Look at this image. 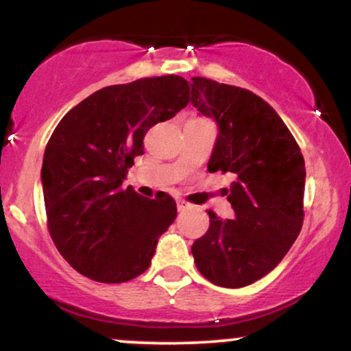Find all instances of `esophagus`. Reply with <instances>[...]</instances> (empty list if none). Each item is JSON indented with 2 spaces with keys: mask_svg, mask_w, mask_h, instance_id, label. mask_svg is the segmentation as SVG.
I'll list each match as a JSON object with an SVG mask.
<instances>
[{
  "mask_svg": "<svg viewBox=\"0 0 351 351\" xmlns=\"http://www.w3.org/2000/svg\"><path fill=\"white\" fill-rule=\"evenodd\" d=\"M176 206H178L180 211H183V209L188 208V203H186V201H184V199L178 198V199H176Z\"/></svg>",
  "mask_w": 351,
  "mask_h": 351,
  "instance_id": "obj_1",
  "label": "esophagus"
}]
</instances>
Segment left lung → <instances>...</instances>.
<instances>
[{
    "label": "left lung",
    "mask_w": 351,
    "mask_h": 351,
    "mask_svg": "<svg viewBox=\"0 0 351 351\" xmlns=\"http://www.w3.org/2000/svg\"><path fill=\"white\" fill-rule=\"evenodd\" d=\"M191 104L217 125L208 170L231 173L234 216L208 211L209 229L191 245L198 271L219 287L239 289L280 263L304 223L305 163L274 108L247 88L193 77Z\"/></svg>",
    "instance_id": "left-lung-1"
}]
</instances>
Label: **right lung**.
Here are the masks:
<instances>
[{
  "mask_svg": "<svg viewBox=\"0 0 351 351\" xmlns=\"http://www.w3.org/2000/svg\"><path fill=\"white\" fill-rule=\"evenodd\" d=\"M188 90L173 74L104 87L56 127L41 168L47 224L58 251L88 279H135L175 221L170 195L143 198L123 180L145 134L186 107Z\"/></svg>",
  "mask_w": 351,
  "mask_h": 351,
  "instance_id": "add662e5",
  "label": "right lung"
}]
</instances>
